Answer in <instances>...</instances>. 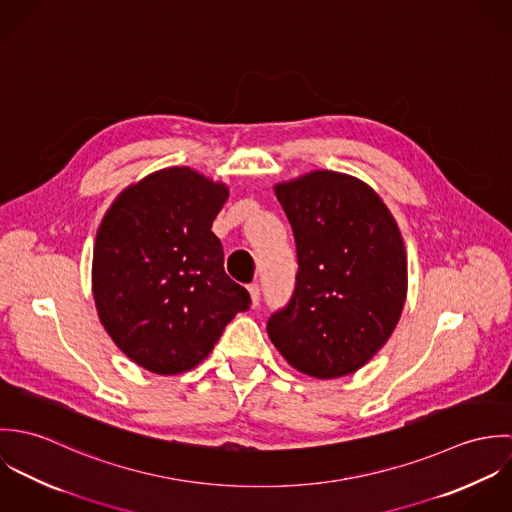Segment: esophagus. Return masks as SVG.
<instances>
[{"mask_svg":"<svg viewBox=\"0 0 512 512\" xmlns=\"http://www.w3.org/2000/svg\"><path fill=\"white\" fill-rule=\"evenodd\" d=\"M248 293H250V299H252V307H256L260 303V286L258 284H250L248 286Z\"/></svg>","mask_w":512,"mask_h":512,"instance_id":"esophagus-1","label":"esophagus"}]
</instances>
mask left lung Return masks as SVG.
Returning <instances> with one entry per match:
<instances>
[{"mask_svg":"<svg viewBox=\"0 0 512 512\" xmlns=\"http://www.w3.org/2000/svg\"><path fill=\"white\" fill-rule=\"evenodd\" d=\"M274 193L292 224L297 284L268 335L290 365L319 380L357 372L394 333L408 293L400 228L359 177L315 169Z\"/></svg>","mask_w":512,"mask_h":512,"instance_id":"left-lung-1","label":"left lung"}]
</instances>
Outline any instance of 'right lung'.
<instances>
[{"label": "right lung", "instance_id": "add662e5", "mask_svg": "<svg viewBox=\"0 0 512 512\" xmlns=\"http://www.w3.org/2000/svg\"><path fill=\"white\" fill-rule=\"evenodd\" d=\"M228 185L185 165L128 185L98 226L92 295L116 347L153 374L203 363L248 292L224 272L211 230Z\"/></svg>", "mask_w": 512, "mask_h": 512}]
</instances>
